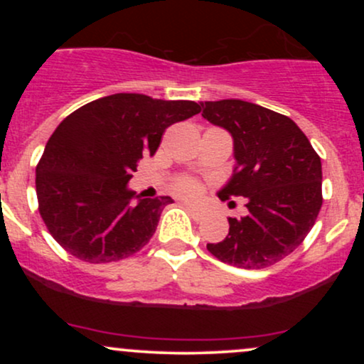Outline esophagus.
Listing matches in <instances>:
<instances>
[{
  "label": "esophagus",
  "mask_w": 364,
  "mask_h": 364,
  "mask_svg": "<svg viewBox=\"0 0 364 364\" xmlns=\"http://www.w3.org/2000/svg\"><path fill=\"white\" fill-rule=\"evenodd\" d=\"M185 207L188 208V210H190L191 212V214H193L195 217H200V214H198V212H196V207L195 205H191V203H185Z\"/></svg>",
  "instance_id": "obj_1"
}]
</instances>
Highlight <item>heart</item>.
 <instances>
[{
	"label": "heart",
	"mask_w": 364,
	"mask_h": 364,
	"mask_svg": "<svg viewBox=\"0 0 364 364\" xmlns=\"http://www.w3.org/2000/svg\"><path fill=\"white\" fill-rule=\"evenodd\" d=\"M174 191L181 196H186V198H196L202 193V185L200 181L193 176H181L174 181Z\"/></svg>",
	"instance_id": "1"
}]
</instances>
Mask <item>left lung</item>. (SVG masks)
Instances as JSON below:
<instances>
[{
    "label": "left lung",
    "instance_id": "obj_1",
    "mask_svg": "<svg viewBox=\"0 0 364 364\" xmlns=\"http://www.w3.org/2000/svg\"><path fill=\"white\" fill-rule=\"evenodd\" d=\"M202 116L235 140L236 168L219 191L245 196L243 217H229V235L207 250L240 269H265L303 243L321 208V161L287 116L240 99L202 102ZM235 203V202H231Z\"/></svg>",
    "mask_w": 364,
    "mask_h": 364
}]
</instances>
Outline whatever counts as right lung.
I'll return each mask as SVG.
<instances>
[{"mask_svg":"<svg viewBox=\"0 0 364 364\" xmlns=\"http://www.w3.org/2000/svg\"><path fill=\"white\" fill-rule=\"evenodd\" d=\"M202 111L193 101L112 94L73 111L54 129L36 168L39 214L75 258L109 263L149 243L171 196L128 190L141 157L154 156L166 128Z\"/></svg>","mask_w":364,"mask_h":364,"instance_id":"obj_1","label":"right lung"}]
</instances>
